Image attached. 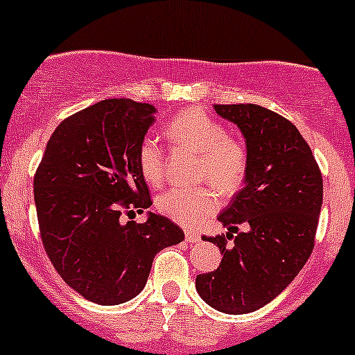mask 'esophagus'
<instances>
[{
    "label": "esophagus",
    "instance_id": "obj_1",
    "mask_svg": "<svg viewBox=\"0 0 355 355\" xmlns=\"http://www.w3.org/2000/svg\"><path fill=\"white\" fill-rule=\"evenodd\" d=\"M185 241H187L189 244H196V242L200 241V235L194 234V232H185Z\"/></svg>",
    "mask_w": 355,
    "mask_h": 355
}]
</instances>
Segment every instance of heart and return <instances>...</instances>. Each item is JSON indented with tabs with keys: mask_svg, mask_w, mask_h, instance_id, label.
<instances>
[{
	"mask_svg": "<svg viewBox=\"0 0 355 355\" xmlns=\"http://www.w3.org/2000/svg\"><path fill=\"white\" fill-rule=\"evenodd\" d=\"M164 134L171 144L200 155V180H207L218 191L232 194L245 180L247 153L244 146L227 135V128L202 110L191 108L177 113L168 121ZM137 163L148 184L157 185L163 180V151L157 142L151 139L142 141L139 146ZM218 204L220 200L213 189H171L156 200L157 209L164 216L184 227L202 223L216 211Z\"/></svg>",
	"mask_w": 355,
	"mask_h": 355,
	"instance_id": "b5f03b06",
	"label": "heart"
}]
</instances>
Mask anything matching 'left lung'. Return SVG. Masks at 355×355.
<instances>
[{"label": "left lung", "mask_w": 355, "mask_h": 355, "mask_svg": "<svg viewBox=\"0 0 355 355\" xmlns=\"http://www.w3.org/2000/svg\"><path fill=\"white\" fill-rule=\"evenodd\" d=\"M245 139L244 189L220 213L227 235L218 270L198 275L200 299L225 314H247L280 295L314 247L323 178L311 148L287 118L257 105H214ZM244 224L245 232H237ZM237 233V236H234Z\"/></svg>", "instance_id": "8db88e82"}]
</instances>
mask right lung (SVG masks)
I'll list each match as a JSON object with an SVG mask.
<instances>
[{
  "label": "right lung",
  "mask_w": 355,
  "mask_h": 355,
  "mask_svg": "<svg viewBox=\"0 0 355 355\" xmlns=\"http://www.w3.org/2000/svg\"><path fill=\"white\" fill-rule=\"evenodd\" d=\"M156 108L105 99L71 114L46 144L34 200L46 254L84 299L116 306L146 287L159 250L184 241L180 227L148 211L144 223L121 221L151 206L137 153Z\"/></svg>",
  "instance_id": "obj_1"
}]
</instances>
